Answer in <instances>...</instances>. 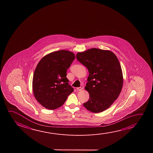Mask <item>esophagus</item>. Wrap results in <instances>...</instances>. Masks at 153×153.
I'll list each match as a JSON object with an SVG mask.
<instances>
[{"instance_id": "34e87169", "label": "esophagus", "mask_w": 153, "mask_h": 153, "mask_svg": "<svg viewBox=\"0 0 153 153\" xmlns=\"http://www.w3.org/2000/svg\"><path fill=\"white\" fill-rule=\"evenodd\" d=\"M83 89V86H81L80 87H79V88H77V91H81Z\"/></svg>"}]
</instances>
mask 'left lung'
<instances>
[{
    "label": "left lung",
    "instance_id": "8db88e82",
    "mask_svg": "<svg viewBox=\"0 0 153 153\" xmlns=\"http://www.w3.org/2000/svg\"><path fill=\"white\" fill-rule=\"evenodd\" d=\"M76 58L89 73L85 89L90 98L83 105L92 113L106 110L117 99L123 87V73L117 56L110 51L92 48L77 53Z\"/></svg>",
    "mask_w": 153,
    "mask_h": 153
}]
</instances>
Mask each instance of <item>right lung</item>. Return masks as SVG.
Returning <instances> with one entry per match:
<instances>
[{"mask_svg":"<svg viewBox=\"0 0 153 153\" xmlns=\"http://www.w3.org/2000/svg\"><path fill=\"white\" fill-rule=\"evenodd\" d=\"M75 59L71 51H58L45 55L38 63L33 76V93L44 107L50 110L60 107L74 91L66 76Z\"/></svg>","mask_w":153,"mask_h":153,"instance_id":"obj_1","label":"right lung"}]
</instances>
